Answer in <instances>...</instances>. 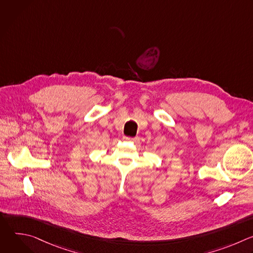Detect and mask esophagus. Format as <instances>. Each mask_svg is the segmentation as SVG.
<instances>
[{"instance_id":"1","label":"esophagus","mask_w":253,"mask_h":253,"mask_svg":"<svg viewBox=\"0 0 253 253\" xmlns=\"http://www.w3.org/2000/svg\"><path fill=\"white\" fill-rule=\"evenodd\" d=\"M123 139H124L125 141H137V140H138L137 137H135V138H132V137H123Z\"/></svg>"}]
</instances>
